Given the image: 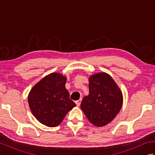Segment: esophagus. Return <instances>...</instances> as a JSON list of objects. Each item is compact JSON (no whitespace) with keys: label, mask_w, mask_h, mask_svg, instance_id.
Returning a JSON list of instances; mask_svg holds the SVG:
<instances>
[{"label":"esophagus","mask_w":155,"mask_h":155,"mask_svg":"<svg viewBox=\"0 0 155 155\" xmlns=\"http://www.w3.org/2000/svg\"><path fill=\"white\" fill-rule=\"evenodd\" d=\"M81 101H82V99H81V98H80V99L78 100V101H76V104H77V107H79V106H80V105H81Z\"/></svg>","instance_id":"34e87169"}]
</instances>
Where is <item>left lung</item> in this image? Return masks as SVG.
I'll use <instances>...</instances> for the list:
<instances>
[{
  "label": "left lung",
  "instance_id": "1",
  "mask_svg": "<svg viewBox=\"0 0 155 155\" xmlns=\"http://www.w3.org/2000/svg\"><path fill=\"white\" fill-rule=\"evenodd\" d=\"M89 94L81 108L88 120L96 127H103L114 119L123 105V94L109 74L105 72L89 77Z\"/></svg>",
  "mask_w": 155,
  "mask_h": 155
}]
</instances>
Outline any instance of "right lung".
Returning a JSON list of instances; mask_svg holds the SVG:
<instances>
[{"mask_svg":"<svg viewBox=\"0 0 155 155\" xmlns=\"http://www.w3.org/2000/svg\"><path fill=\"white\" fill-rule=\"evenodd\" d=\"M66 81L64 76L52 72L42 78L28 94L32 113L47 127H57L68 111L76 106L69 98V93L65 88Z\"/></svg>","mask_w":155,"mask_h":155,"instance_id":"obj_1","label":"right lung"}]
</instances>
